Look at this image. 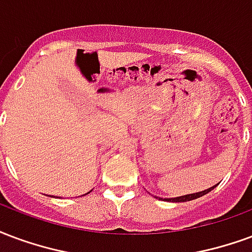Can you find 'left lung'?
Returning a JSON list of instances; mask_svg holds the SVG:
<instances>
[{"mask_svg": "<svg viewBox=\"0 0 252 252\" xmlns=\"http://www.w3.org/2000/svg\"><path fill=\"white\" fill-rule=\"evenodd\" d=\"M216 186H218V184H216ZM216 186H214V187H211V188H208V189H204V191H202V192L189 193V195H184V196H179V197H171V199H165V200H167V202H175V203L189 202V200H193V199H197V197H200V196H203V195L208 193L210 191H212V189H214Z\"/></svg>", "mask_w": 252, "mask_h": 252, "instance_id": "8db88e82", "label": "left lung"}]
</instances>
